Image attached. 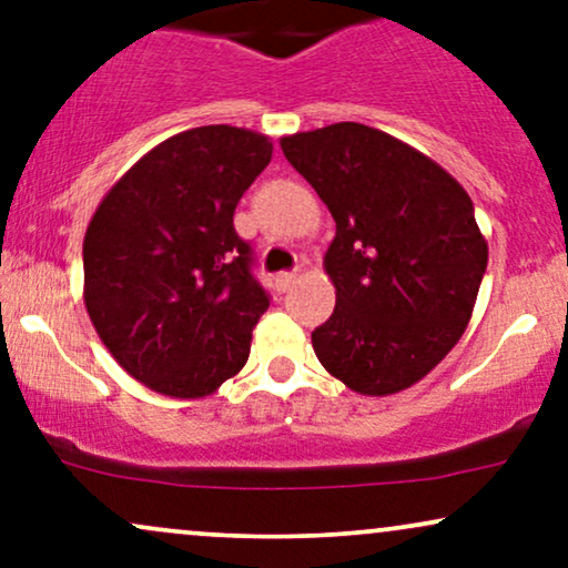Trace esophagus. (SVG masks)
<instances>
[{"mask_svg": "<svg viewBox=\"0 0 568 568\" xmlns=\"http://www.w3.org/2000/svg\"><path fill=\"white\" fill-rule=\"evenodd\" d=\"M298 280V272H280V275L275 277V288L277 291H288L293 283Z\"/></svg>", "mask_w": 568, "mask_h": 568, "instance_id": "esophagus-1", "label": "esophagus"}]
</instances>
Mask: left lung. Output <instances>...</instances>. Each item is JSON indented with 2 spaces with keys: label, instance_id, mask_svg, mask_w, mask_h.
I'll return each mask as SVG.
<instances>
[{
  "label": "left lung",
  "instance_id": "1",
  "mask_svg": "<svg viewBox=\"0 0 568 568\" xmlns=\"http://www.w3.org/2000/svg\"><path fill=\"white\" fill-rule=\"evenodd\" d=\"M280 146L336 221L325 253L336 306L312 331L317 361L361 395L400 393L470 323L488 264L470 194L438 162L361 122Z\"/></svg>",
  "mask_w": 568,
  "mask_h": 568
}]
</instances>
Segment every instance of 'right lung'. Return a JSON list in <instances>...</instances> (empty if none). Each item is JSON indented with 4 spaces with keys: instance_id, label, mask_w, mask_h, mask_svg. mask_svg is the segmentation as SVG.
Returning <instances> with one entry per match:
<instances>
[{
    "instance_id": "right-lung-1",
    "label": "right lung",
    "mask_w": 568,
    "mask_h": 568,
    "mask_svg": "<svg viewBox=\"0 0 568 568\" xmlns=\"http://www.w3.org/2000/svg\"><path fill=\"white\" fill-rule=\"evenodd\" d=\"M270 160V139L253 130H184L109 189L84 232L90 321L154 393L205 397L251 355L270 293L253 277L234 207Z\"/></svg>"
}]
</instances>
